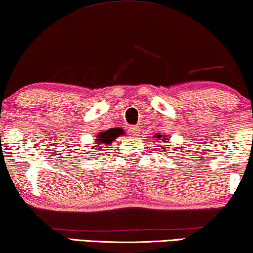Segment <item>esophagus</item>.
I'll use <instances>...</instances> for the list:
<instances>
[{"instance_id":"34e87169","label":"esophagus","mask_w":253,"mask_h":253,"mask_svg":"<svg viewBox=\"0 0 253 253\" xmlns=\"http://www.w3.org/2000/svg\"><path fill=\"white\" fill-rule=\"evenodd\" d=\"M129 133L131 136H136L137 133H139V127L138 126H131L129 129Z\"/></svg>"}]
</instances>
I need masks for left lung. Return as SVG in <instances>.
<instances>
[{
    "instance_id": "left-lung-1",
    "label": "left lung",
    "mask_w": 253,
    "mask_h": 253,
    "mask_svg": "<svg viewBox=\"0 0 253 253\" xmlns=\"http://www.w3.org/2000/svg\"><path fill=\"white\" fill-rule=\"evenodd\" d=\"M155 138H158V139L157 140H169L168 139V138H166V137H161V134H159V133H157V134H155V136H154ZM167 146H168V145H167ZM164 150H168V147H165L164 148Z\"/></svg>"
}]
</instances>
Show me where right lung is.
Segmentation results:
<instances>
[{"instance_id":"right-lung-1","label":"right lung","mask_w":253,"mask_h":253,"mask_svg":"<svg viewBox=\"0 0 253 253\" xmlns=\"http://www.w3.org/2000/svg\"><path fill=\"white\" fill-rule=\"evenodd\" d=\"M114 140H115V138L110 137L109 134H107L106 132H99L98 136H96L95 143H96V145H109V144H112V141H114ZM92 155L94 157L95 154H92Z\"/></svg>"}]
</instances>
